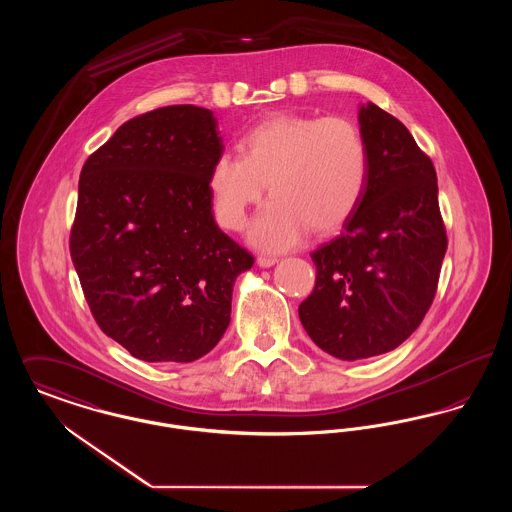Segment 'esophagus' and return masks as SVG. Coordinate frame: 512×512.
<instances>
[{
	"label": "esophagus",
	"instance_id": "34e87169",
	"mask_svg": "<svg viewBox=\"0 0 512 512\" xmlns=\"http://www.w3.org/2000/svg\"><path fill=\"white\" fill-rule=\"evenodd\" d=\"M278 263V259L276 257H257V265L261 268L272 267V265H276Z\"/></svg>",
	"mask_w": 512,
	"mask_h": 512
}]
</instances>
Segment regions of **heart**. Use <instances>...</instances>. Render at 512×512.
<instances>
[{
    "label": "heart",
    "mask_w": 512,
    "mask_h": 512,
    "mask_svg": "<svg viewBox=\"0 0 512 512\" xmlns=\"http://www.w3.org/2000/svg\"><path fill=\"white\" fill-rule=\"evenodd\" d=\"M240 157L220 153L207 174L215 219L242 230L247 211L272 195L249 226V242L263 251H286L309 228L338 230L353 215L368 180V149L361 130L341 117L282 113L247 130Z\"/></svg>",
    "instance_id": "b5f03b06"
}]
</instances>
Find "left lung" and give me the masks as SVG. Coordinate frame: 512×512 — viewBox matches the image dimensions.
<instances>
[{"label": "left lung", "instance_id": "obj_1", "mask_svg": "<svg viewBox=\"0 0 512 512\" xmlns=\"http://www.w3.org/2000/svg\"><path fill=\"white\" fill-rule=\"evenodd\" d=\"M368 180L340 236L311 253L313 293L299 318L341 361L388 353L420 326L447 249L438 176L405 124L374 103L359 107Z\"/></svg>", "mask_w": 512, "mask_h": 512}]
</instances>
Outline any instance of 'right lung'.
<instances>
[{
	"label": "right lung",
	"instance_id": "add662e5",
	"mask_svg": "<svg viewBox=\"0 0 512 512\" xmlns=\"http://www.w3.org/2000/svg\"><path fill=\"white\" fill-rule=\"evenodd\" d=\"M213 111L171 105L121 128L80 172L71 257L99 328L146 363H192L230 324L253 257L213 217Z\"/></svg>",
	"mask_w": 512,
	"mask_h": 512
}]
</instances>
